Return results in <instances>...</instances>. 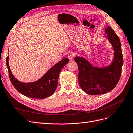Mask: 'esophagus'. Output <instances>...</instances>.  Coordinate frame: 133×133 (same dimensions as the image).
I'll use <instances>...</instances> for the list:
<instances>
[{
    "instance_id": "34e87169",
    "label": "esophagus",
    "mask_w": 133,
    "mask_h": 133,
    "mask_svg": "<svg viewBox=\"0 0 133 133\" xmlns=\"http://www.w3.org/2000/svg\"><path fill=\"white\" fill-rule=\"evenodd\" d=\"M74 54L73 53H70L68 54V58H69V60H72L73 59Z\"/></svg>"
}]
</instances>
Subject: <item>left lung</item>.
<instances>
[{"instance_id":"obj_1","label":"left lung","mask_w":133,"mask_h":133,"mask_svg":"<svg viewBox=\"0 0 133 133\" xmlns=\"http://www.w3.org/2000/svg\"><path fill=\"white\" fill-rule=\"evenodd\" d=\"M105 31L107 34L106 38L114 50V59L110 65L95 66L85 58L76 57L74 58L79 68L80 88L89 95L110 92L118 84L121 75L123 59L120 39L110 26H108Z\"/></svg>"}]
</instances>
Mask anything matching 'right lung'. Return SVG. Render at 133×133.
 <instances>
[{"instance_id": "right-lung-1", "label": "right lung", "mask_w": 133, "mask_h": 133, "mask_svg": "<svg viewBox=\"0 0 133 133\" xmlns=\"http://www.w3.org/2000/svg\"><path fill=\"white\" fill-rule=\"evenodd\" d=\"M69 62L67 58H64L37 81L23 83L19 81L12 74L9 65V56L6 58V65L12 84L20 93L34 99H45L53 94L57 88L60 71Z\"/></svg>"}]
</instances>
